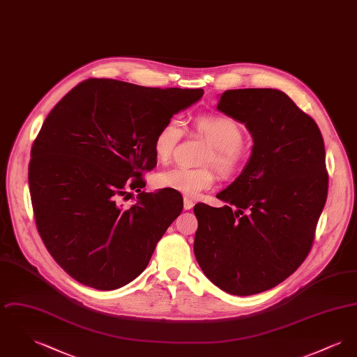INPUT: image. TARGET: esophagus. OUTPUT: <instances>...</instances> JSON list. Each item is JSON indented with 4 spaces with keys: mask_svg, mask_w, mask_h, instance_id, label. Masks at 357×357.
Segmentation results:
<instances>
[{
    "mask_svg": "<svg viewBox=\"0 0 357 357\" xmlns=\"http://www.w3.org/2000/svg\"><path fill=\"white\" fill-rule=\"evenodd\" d=\"M192 206H194V202H192L188 197H185V199H183V207H185V210H191Z\"/></svg>",
    "mask_w": 357,
    "mask_h": 357,
    "instance_id": "1",
    "label": "esophagus"
}]
</instances>
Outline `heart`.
I'll return each mask as SVG.
<instances>
[{
  "label": "heart",
  "instance_id": "b5f03b06",
  "mask_svg": "<svg viewBox=\"0 0 357 357\" xmlns=\"http://www.w3.org/2000/svg\"><path fill=\"white\" fill-rule=\"evenodd\" d=\"M194 128L211 144V151L204 159L206 165H214L225 175H230L239 169L243 160V150L241 147L243 131L237 120L226 115H202L194 120ZM183 134V123L178 118L166 120L159 127L153 136V150L160 163L170 160ZM156 182L158 186L163 188H170L187 197H197L213 187L215 175L210 167H174L160 172Z\"/></svg>",
  "mask_w": 357,
  "mask_h": 357
}]
</instances>
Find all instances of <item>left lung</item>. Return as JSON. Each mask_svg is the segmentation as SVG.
<instances>
[{"mask_svg": "<svg viewBox=\"0 0 357 357\" xmlns=\"http://www.w3.org/2000/svg\"><path fill=\"white\" fill-rule=\"evenodd\" d=\"M217 109L245 123L255 144L241 175L217 195L226 204H195L194 253L214 285L252 296L287 280L310 252L328 194L324 139L278 89H229Z\"/></svg>", "mask_w": 357, "mask_h": 357, "instance_id": "obj_1", "label": "left lung"}]
</instances>
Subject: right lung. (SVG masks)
Here are the masks:
<instances>
[{
	"label": "right lung",
	"instance_id": "obj_1",
	"mask_svg": "<svg viewBox=\"0 0 357 357\" xmlns=\"http://www.w3.org/2000/svg\"><path fill=\"white\" fill-rule=\"evenodd\" d=\"M202 96L201 88L88 79L54 105L32 146L28 181L40 237L72 278L114 290L147 268L183 208L178 191H142L143 172L156 166L153 136Z\"/></svg>",
	"mask_w": 357,
	"mask_h": 357
}]
</instances>
